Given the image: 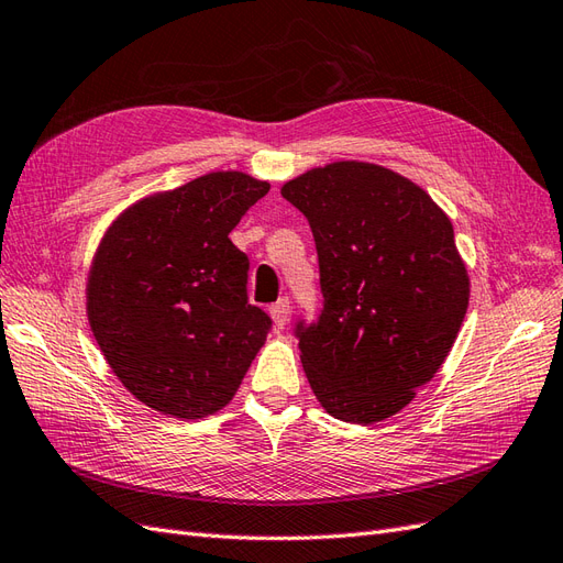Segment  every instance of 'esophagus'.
<instances>
[{"instance_id":"34e87169","label":"esophagus","mask_w":563,"mask_h":563,"mask_svg":"<svg viewBox=\"0 0 563 563\" xmlns=\"http://www.w3.org/2000/svg\"><path fill=\"white\" fill-rule=\"evenodd\" d=\"M268 311H271V319H273V323H276V328H285L287 316H290V299L280 297L276 305H271Z\"/></svg>"}]
</instances>
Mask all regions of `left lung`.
<instances>
[{"mask_svg":"<svg viewBox=\"0 0 563 563\" xmlns=\"http://www.w3.org/2000/svg\"><path fill=\"white\" fill-rule=\"evenodd\" d=\"M280 195L311 225L323 309L297 321L321 407L347 423L405 409L450 354L468 309L454 228L426 190L364 162L311 168Z\"/></svg>","mask_w":563,"mask_h":563,"instance_id":"left-lung-1","label":"left lung"}]
</instances>
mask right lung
Masks as SVG:
<instances>
[{
    "mask_svg": "<svg viewBox=\"0 0 563 563\" xmlns=\"http://www.w3.org/2000/svg\"><path fill=\"white\" fill-rule=\"evenodd\" d=\"M268 190L240 170L207 173L140 199L99 242L90 328L142 405L205 419L238 393L271 316L250 305V258L228 235Z\"/></svg>",
    "mask_w": 563,
    "mask_h": 563,
    "instance_id": "add662e5",
    "label": "right lung"
}]
</instances>
